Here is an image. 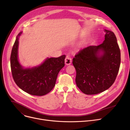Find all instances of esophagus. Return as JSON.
<instances>
[{
    "label": "esophagus",
    "mask_w": 130,
    "mask_h": 130,
    "mask_svg": "<svg viewBox=\"0 0 130 130\" xmlns=\"http://www.w3.org/2000/svg\"><path fill=\"white\" fill-rule=\"evenodd\" d=\"M71 63H72V59H71V58L70 56H66L65 59V64L67 65H70L71 64Z\"/></svg>",
    "instance_id": "obj_1"
}]
</instances>
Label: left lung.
Masks as SVG:
<instances>
[{
  "instance_id": "8db88e82",
  "label": "left lung",
  "mask_w": 130,
  "mask_h": 130,
  "mask_svg": "<svg viewBox=\"0 0 130 130\" xmlns=\"http://www.w3.org/2000/svg\"><path fill=\"white\" fill-rule=\"evenodd\" d=\"M105 39L98 46L80 50L73 59L75 82L79 90L87 95L103 92L114 83L119 73L121 53L114 33L105 29ZM100 51L102 54L99 55Z\"/></svg>"
}]
</instances>
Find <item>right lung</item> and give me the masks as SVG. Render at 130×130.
Wrapping results in <instances>:
<instances>
[{
    "label": "right lung",
    "instance_id": "1",
    "mask_svg": "<svg viewBox=\"0 0 130 130\" xmlns=\"http://www.w3.org/2000/svg\"><path fill=\"white\" fill-rule=\"evenodd\" d=\"M19 33L13 45L10 55L12 76L17 85L32 95L43 96L50 92L55 85L58 74L65 66L64 55L48 58L40 65L31 69H24L18 59Z\"/></svg>",
    "mask_w": 130,
    "mask_h": 130
}]
</instances>
